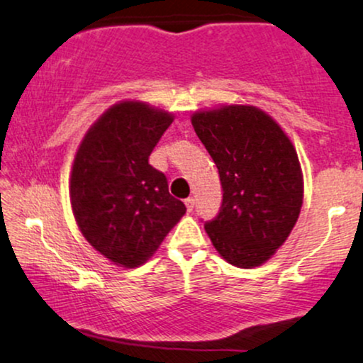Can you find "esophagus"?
<instances>
[{
	"label": "esophagus",
	"instance_id": "1",
	"mask_svg": "<svg viewBox=\"0 0 363 363\" xmlns=\"http://www.w3.org/2000/svg\"><path fill=\"white\" fill-rule=\"evenodd\" d=\"M184 203H186V208H187V211H193V209H194V198H187L186 201H184Z\"/></svg>",
	"mask_w": 363,
	"mask_h": 363
}]
</instances>
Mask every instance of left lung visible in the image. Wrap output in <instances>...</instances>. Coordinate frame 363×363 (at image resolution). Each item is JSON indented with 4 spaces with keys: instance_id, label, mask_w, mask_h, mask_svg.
<instances>
[{
    "instance_id": "obj_1",
    "label": "left lung",
    "mask_w": 363,
    "mask_h": 363,
    "mask_svg": "<svg viewBox=\"0 0 363 363\" xmlns=\"http://www.w3.org/2000/svg\"><path fill=\"white\" fill-rule=\"evenodd\" d=\"M194 132L223 187L220 213L204 223L220 255L257 267L289 237L303 206V174L282 128L255 106L230 104L193 115Z\"/></svg>"
}]
</instances>
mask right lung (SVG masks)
<instances>
[{
    "instance_id": "obj_1",
    "label": "right lung",
    "mask_w": 363,
    "mask_h": 363,
    "mask_svg": "<svg viewBox=\"0 0 363 363\" xmlns=\"http://www.w3.org/2000/svg\"><path fill=\"white\" fill-rule=\"evenodd\" d=\"M174 121L145 103L111 106L87 130L71 174L77 226L101 255L138 267L186 213L148 157Z\"/></svg>"
}]
</instances>
